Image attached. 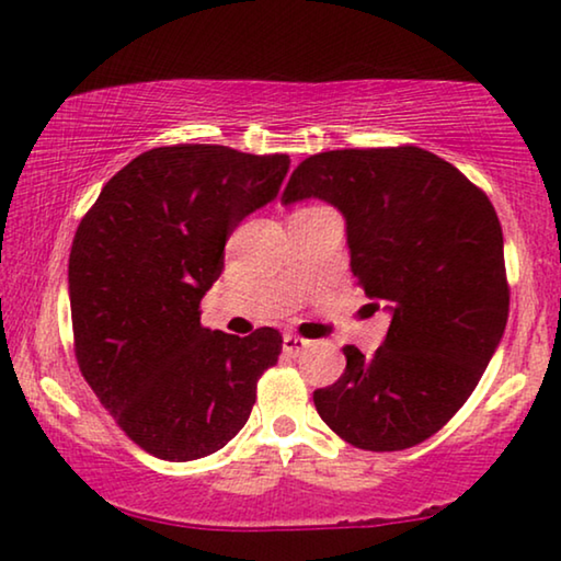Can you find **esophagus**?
<instances>
[{
    "label": "esophagus",
    "mask_w": 561,
    "mask_h": 561,
    "mask_svg": "<svg viewBox=\"0 0 561 561\" xmlns=\"http://www.w3.org/2000/svg\"><path fill=\"white\" fill-rule=\"evenodd\" d=\"M309 345H312V342L305 340V337H299V334H284V340H282L284 353L291 355V357H297L299 353H305Z\"/></svg>",
    "instance_id": "obj_1"
}]
</instances>
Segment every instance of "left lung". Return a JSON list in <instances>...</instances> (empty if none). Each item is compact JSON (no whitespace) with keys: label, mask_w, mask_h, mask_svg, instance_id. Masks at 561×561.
<instances>
[{"label":"left lung","mask_w":561,"mask_h":561,"mask_svg":"<svg viewBox=\"0 0 561 561\" xmlns=\"http://www.w3.org/2000/svg\"><path fill=\"white\" fill-rule=\"evenodd\" d=\"M324 198L347 219L353 274L392 312L365 357L314 390L317 413L350 446L403 450L438 433L479 386L508 317L504 233L483 191L417 146L305 158L282 201Z\"/></svg>","instance_id":"obj_1"}]
</instances>
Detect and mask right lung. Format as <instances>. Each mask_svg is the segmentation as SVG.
<instances>
[{"instance_id": "obj_1", "label": "right lung", "mask_w": 561, "mask_h": 561, "mask_svg": "<svg viewBox=\"0 0 561 561\" xmlns=\"http://www.w3.org/2000/svg\"><path fill=\"white\" fill-rule=\"evenodd\" d=\"M287 153L150 148L105 183L70 249L72 340L82 378L136 446L194 461L244 428L282 334L201 324L239 221L270 204Z\"/></svg>"}]
</instances>
